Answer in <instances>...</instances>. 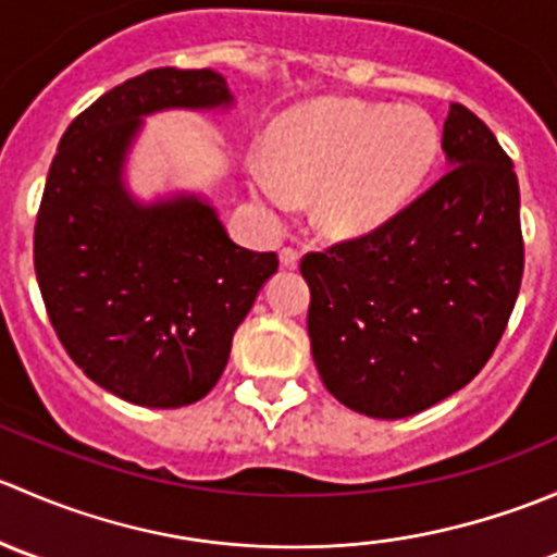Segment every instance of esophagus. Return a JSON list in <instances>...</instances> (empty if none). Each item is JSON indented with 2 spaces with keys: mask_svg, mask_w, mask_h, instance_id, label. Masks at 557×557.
I'll return each instance as SVG.
<instances>
[{
  "mask_svg": "<svg viewBox=\"0 0 557 557\" xmlns=\"http://www.w3.org/2000/svg\"><path fill=\"white\" fill-rule=\"evenodd\" d=\"M280 267H283V269H296V267H299V252L290 250V247H285V250L280 252Z\"/></svg>",
  "mask_w": 557,
  "mask_h": 557,
  "instance_id": "esophagus-1",
  "label": "esophagus"
}]
</instances>
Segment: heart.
<instances>
[{
	"label": "heart",
	"mask_w": 557,
	"mask_h": 557,
	"mask_svg": "<svg viewBox=\"0 0 557 557\" xmlns=\"http://www.w3.org/2000/svg\"><path fill=\"white\" fill-rule=\"evenodd\" d=\"M440 150V126L420 107L331 97L288 112L247 174L269 210L288 215L312 194L320 234L361 239L412 205Z\"/></svg>",
	"instance_id": "obj_1"
}]
</instances>
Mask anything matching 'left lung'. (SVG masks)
<instances>
[{"label":"left lung","mask_w":557,"mask_h":557,"mask_svg":"<svg viewBox=\"0 0 557 557\" xmlns=\"http://www.w3.org/2000/svg\"><path fill=\"white\" fill-rule=\"evenodd\" d=\"M442 150L450 170L396 221L301 261L320 380L369 418H409L469 385L518 301L512 161L463 104H450Z\"/></svg>","instance_id":"8db88e82"}]
</instances>
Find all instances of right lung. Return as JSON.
<instances>
[{
    "label": "right lung",
    "mask_w": 557,
    "mask_h": 557,
    "mask_svg": "<svg viewBox=\"0 0 557 557\" xmlns=\"http://www.w3.org/2000/svg\"><path fill=\"white\" fill-rule=\"evenodd\" d=\"M232 107L218 72L150 70L81 112L50 164L35 226L42 301L72 361L123 401L174 409L205 398L277 272L274 252L232 243L210 196L143 201L126 183L145 117Z\"/></svg>",
    "instance_id": "1"
}]
</instances>
